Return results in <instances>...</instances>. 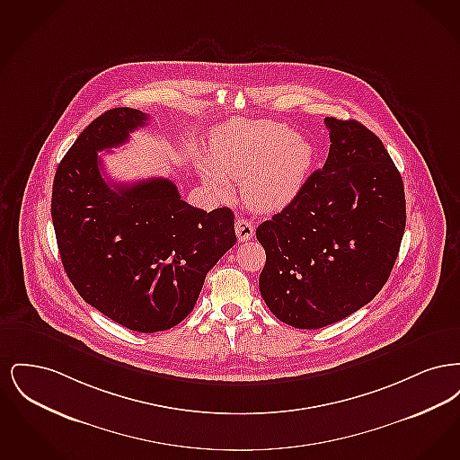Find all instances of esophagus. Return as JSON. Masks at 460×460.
Listing matches in <instances>:
<instances>
[{
	"label": "esophagus",
	"instance_id": "obj_1",
	"mask_svg": "<svg viewBox=\"0 0 460 460\" xmlns=\"http://www.w3.org/2000/svg\"><path fill=\"white\" fill-rule=\"evenodd\" d=\"M236 236H238V240L240 241H248L253 238V234H255V227H253V224L250 222V220L240 219L236 220Z\"/></svg>",
	"mask_w": 460,
	"mask_h": 460
}]
</instances>
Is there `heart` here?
Segmentation results:
<instances>
[{"mask_svg": "<svg viewBox=\"0 0 460 460\" xmlns=\"http://www.w3.org/2000/svg\"><path fill=\"white\" fill-rule=\"evenodd\" d=\"M314 165V146L278 122H229L212 134V160L199 164L210 191L231 193L241 181L244 203L259 212H278L305 186Z\"/></svg>", "mask_w": 460, "mask_h": 460, "instance_id": "obj_1", "label": "heart"}]
</instances>
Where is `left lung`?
I'll return each mask as SVG.
<instances>
[{
	"label": "left lung",
	"instance_id": "1",
	"mask_svg": "<svg viewBox=\"0 0 460 460\" xmlns=\"http://www.w3.org/2000/svg\"><path fill=\"white\" fill-rule=\"evenodd\" d=\"M324 122V167L257 227L263 302L298 329L324 328L367 305L388 281L405 231L402 175L381 139L357 120Z\"/></svg>",
	"mask_w": 460,
	"mask_h": 460
}]
</instances>
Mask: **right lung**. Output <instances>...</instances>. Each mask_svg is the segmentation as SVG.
I'll return each instance as SVG.
<instances>
[{"label": "right lung", "mask_w": 460, "mask_h": 460, "mask_svg": "<svg viewBox=\"0 0 460 460\" xmlns=\"http://www.w3.org/2000/svg\"><path fill=\"white\" fill-rule=\"evenodd\" d=\"M146 120L141 110L113 109L79 134L55 174L51 219L83 300L124 328L156 332L188 317L236 233L231 208H195L169 179L105 181L98 152L124 145Z\"/></svg>", "instance_id": "right-lung-1"}]
</instances>
